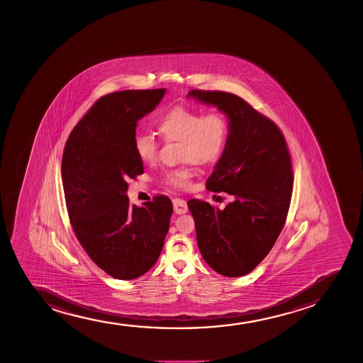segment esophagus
I'll return each instance as SVG.
<instances>
[{"label":"esophagus","instance_id":"34e87169","mask_svg":"<svg viewBox=\"0 0 363 363\" xmlns=\"http://www.w3.org/2000/svg\"><path fill=\"white\" fill-rule=\"evenodd\" d=\"M173 206H174V212L177 214H184V213L188 212V203L183 199H178V197L174 199Z\"/></svg>","mask_w":363,"mask_h":363}]
</instances>
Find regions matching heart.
Segmentation results:
<instances>
[{
    "instance_id": "1",
    "label": "heart",
    "mask_w": 363,
    "mask_h": 363,
    "mask_svg": "<svg viewBox=\"0 0 363 363\" xmlns=\"http://www.w3.org/2000/svg\"><path fill=\"white\" fill-rule=\"evenodd\" d=\"M157 130L166 142H180V160L183 166L163 172L162 182L172 188L188 189L194 171L190 163L206 164L220 157L229 140L228 117L220 111L203 113L199 108L174 106L157 122ZM159 142L147 133L134 138V150L143 162H155L159 156Z\"/></svg>"
}]
</instances>
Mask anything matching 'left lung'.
Segmentation results:
<instances>
[{"label":"left lung","mask_w":363,"mask_h":363,"mask_svg":"<svg viewBox=\"0 0 363 363\" xmlns=\"http://www.w3.org/2000/svg\"><path fill=\"white\" fill-rule=\"evenodd\" d=\"M229 116L225 150L206 188L233 195L224 211L191 199L197 245L206 263L228 277L250 274L275 245L293 192L292 160L279 125L233 93L191 89Z\"/></svg>","instance_id":"obj_1"}]
</instances>
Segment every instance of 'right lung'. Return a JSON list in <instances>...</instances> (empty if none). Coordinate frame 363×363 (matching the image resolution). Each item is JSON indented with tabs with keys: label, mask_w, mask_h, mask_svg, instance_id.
Listing matches in <instances>:
<instances>
[{
	"label": "right lung",
	"mask_w": 363,
	"mask_h": 363,
	"mask_svg": "<svg viewBox=\"0 0 363 363\" xmlns=\"http://www.w3.org/2000/svg\"><path fill=\"white\" fill-rule=\"evenodd\" d=\"M166 93L130 89L101 96L71 130L62 179L67 214L88 257L117 279L144 275L157 262L173 204L156 195L143 207L130 203L127 180L144 173L134 150L138 121Z\"/></svg>",
	"instance_id": "obj_1"
}]
</instances>
